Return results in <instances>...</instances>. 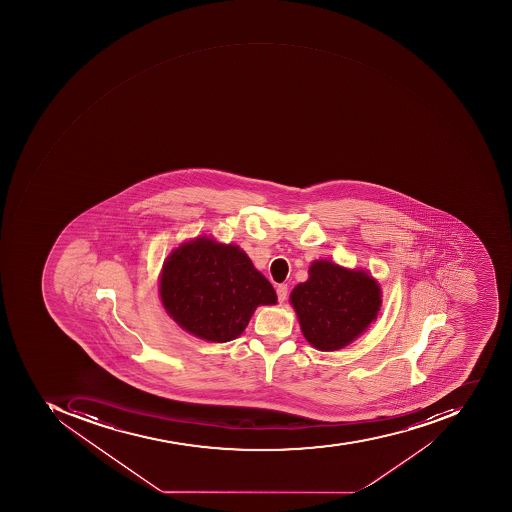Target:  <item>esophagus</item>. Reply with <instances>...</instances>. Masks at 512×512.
<instances>
[{
    "mask_svg": "<svg viewBox=\"0 0 512 512\" xmlns=\"http://www.w3.org/2000/svg\"><path fill=\"white\" fill-rule=\"evenodd\" d=\"M288 296V285L287 283H280L279 287H277V298H279V302L285 301Z\"/></svg>",
    "mask_w": 512,
    "mask_h": 512,
    "instance_id": "esophagus-1",
    "label": "esophagus"
}]
</instances>
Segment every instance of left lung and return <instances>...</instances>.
Masks as SVG:
<instances>
[{"label":"left lung","instance_id":"left-lung-1","mask_svg":"<svg viewBox=\"0 0 512 512\" xmlns=\"http://www.w3.org/2000/svg\"><path fill=\"white\" fill-rule=\"evenodd\" d=\"M302 334L319 351H338L359 338L381 310L379 283L363 269L313 261L309 280L290 294Z\"/></svg>","mask_w":512,"mask_h":512}]
</instances>
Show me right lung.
<instances>
[{
  "label": "right lung",
  "mask_w": 512,
  "mask_h": 512,
  "mask_svg": "<svg viewBox=\"0 0 512 512\" xmlns=\"http://www.w3.org/2000/svg\"><path fill=\"white\" fill-rule=\"evenodd\" d=\"M167 315L194 337L225 343L243 334L258 305H274L269 280L236 244L199 236L171 252L160 276Z\"/></svg>",
  "instance_id": "add662e5"
}]
</instances>
